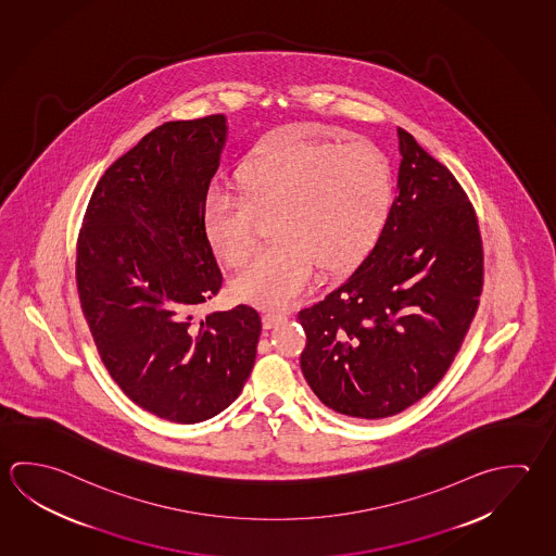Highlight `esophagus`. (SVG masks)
Wrapping results in <instances>:
<instances>
[{
    "label": "esophagus",
    "instance_id": "1",
    "mask_svg": "<svg viewBox=\"0 0 556 556\" xmlns=\"http://www.w3.org/2000/svg\"><path fill=\"white\" fill-rule=\"evenodd\" d=\"M283 319H286V315L268 312V314L263 315V327L264 329H273L276 325L282 324Z\"/></svg>",
    "mask_w": 556,
    "mask_h": 556
}]
</instances>
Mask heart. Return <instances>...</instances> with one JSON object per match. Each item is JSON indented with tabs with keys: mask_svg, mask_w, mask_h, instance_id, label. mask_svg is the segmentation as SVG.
<instances>
[{
	"mask_svg": "<svg viewBox=\"0 0 556 556\" xmlns=\"http://www.w3.org/2000/svg\"><path fill=\"white\" fill-rule=\"evenodd\" d=\"M239 198L210 192L203 231L217 258L239 266L256 241V217L276 239L232 278L235 300L286 307L303 292L314 264L344 273L384 235L395 202L392 164L368 142L307 141L286 127L264 139L237 174Z\"/></svg>",
	"mask_w": 556,
	"mask_h": 556,
	"instance_id": "b5f03b06",
	"label": "heart"
}]
</instances>
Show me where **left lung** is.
I'll return each instance as SVG.
<instances>
[{"instance_id":"1","label":"left lung","mask_w":556,"mask_h":556,"mask_svg":"<svg viewBox=\"0 0 556 556\" xmlns=\"http://www.w3.org/2000/svg\"><path fill=\"white\" fill-rule=\"evenodd\" d=\"M394 212L372 253L325 300L302 309L300 356L337 414L382 419L429 394L453 363L484 280L475 207L451 170L397 129Z\"/></svg>"}]
</instances>
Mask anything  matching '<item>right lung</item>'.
Returning a JSON list of instances; mask_svg holds the SVG:
<instances>
[{
  "instance_id": "1",
  "label": "right lung",
  "mask_w": 556,
  "mask_h": 556,
  "mask_svg": "<svg viewBox=\"0 0 556 556\" xmlns=\"http://www.w3.org/2000/svg\"><path fill=\"white\" fill-rule=\"evenodd\" d=\"M225 141V115L144 135L101 176L78 237L76 283L101 361L135 404L176 424L239 397L263 329L249 305L193 319L223 282L202 207Z\"/></svg>"
}]
</instances>
